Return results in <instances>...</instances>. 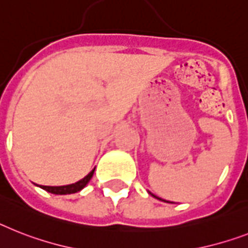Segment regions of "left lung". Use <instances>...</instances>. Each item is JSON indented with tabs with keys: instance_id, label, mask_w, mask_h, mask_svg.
Segmentation results:
<instances>
[{
	"instance_id": "obj_1",
	"label": "left lung",
	"mask_w": 248,
	"mask_h": 248,
	"mask_svg": "<svg viewBox=\"0 0 248 248\" xmlns=\"http://www.w3.org/2000/svg\"><path fill=\"white\" fill-rule=\"evenodd\" d=\"M156 199H159V197H156ZM159 200H162V199H159Z\"/></svg>"
}]
</instances>
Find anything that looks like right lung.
I'll list each match as a JSON object with an SVG mask.
<instances>
[{
  "instance_id": "obj_1",
  "label": "right lung",
  "mask_w": 248,
  "mask_h": 248,
  "mask_svg": "<svg viewBox=\"0 0 248 248\" xmlns=\"http://www.w3.org/2000/svg\"><path fill=\"white\" fill-rule=\"evenodd\" d=\"M93 174H94V170H93L88 176L84 177L82 180L78 181V182L72 183V185H67V186H39V187H42L43 190L48 191V192H51V194H54V195L75 194V192L82 190V188L88 185V182L92 180Z\"/></svg>"
}]
</instances>
